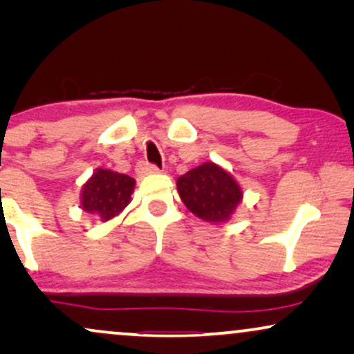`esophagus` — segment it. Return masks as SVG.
<instances>
[{"instance_id":"esophagus-1","label":"esophagus","mask_w":354,"mask_h":354,"mask_svg":"<svg viewBox=\"0 0 354 354\" xmlns=\"http://www.w3.org/2000/svg\"><path fill=\"white\" fill-rule=\"evenodd\" d=\"M161 169L158 166H154V164H149V162H140L137 166V172L140 176H147V174H158Z\"/></svg>"}]
</instances>
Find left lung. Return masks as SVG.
Returning a JSON list of instances; mask_svg holds the SVG:
<instances>
[{
  "mask_svg": "<svg viewBox=\"0 0 354 354\" xmlns=\"http://www.w3.org/2000/svg\"><path fill=\"white\" fill-rule=\"evenodd\" d=\"M183 205L207 222H225L241 200V188L229 172L214 162H205L177 178Z\"/></svg>",
  "mask_w": 354,
  "mask_h": 354,
  "instance_id": "left-lung-1",
  "label": "left lung"
}]
</instances>
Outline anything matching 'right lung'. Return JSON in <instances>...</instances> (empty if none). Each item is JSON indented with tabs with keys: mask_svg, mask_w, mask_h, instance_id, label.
Listing matches in <instances>:
<instances>
[{
	"mask_svg": "<svg viewBox=\"0 0 354 354\" xmlns=\"http://www.w3.org/2000/svg\"><path fill=\"white\" fill-rule=\"evenodd\" d=\"M133 187L130 176L98 169L82 190V209L109 221L129 205Z\"/></svg>",
	"mask_w": 354,
	"mask_h": 354,
	"instance_id": "obj_1",
	"label": "right lung"
}]
</instances>
